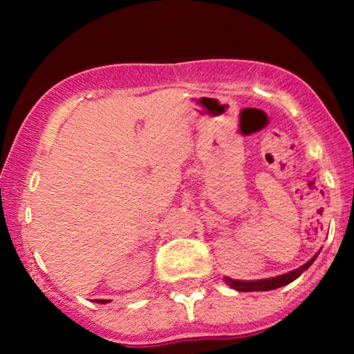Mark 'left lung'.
Listing matches in <instances>:
<instances>
[{
  "label": "left lung",
  "instance_id": "obj_1",
  "mask_svg": "<svg viewBox=\"0 0 354 354\" xmlns=\"http://www.w3.org/2000/svg\"><path fill=\"white\" fill-rule=\"evenodd\" d=\"M318 256V254H316ZM316 256H313L310 261L306 265H303L298 270L290 271V273L281 274V276H276V278H268V279H258V281H236V279H230L225 278L226 284H230L233 290L236 291H268V290H276V288H281L284 284L295 281L299 274L303 273L304 270H308L313 265V261L316 259Z\"/></svg>",
  "mask_w": 354,
  "mask_h": 354
}]
</instances>
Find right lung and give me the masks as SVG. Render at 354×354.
I'll list each match as a JSON object with an SVG mask.
<instances>
[{
  "mask_svg": "<svg viewBox=\"0 0 354 354\" xmlns=\"http://www.w3.org/2000/svg\"><path fill=\"white\" fill-rule=\"evenodd\" d=\"M96 303H108V299H98V301H96Z\"/></svg>",
  "mask_w": 354,
  "mask_h": 354,
  "instance_id": "obj_1",
  "label": "right lung"
}]
</instances>
